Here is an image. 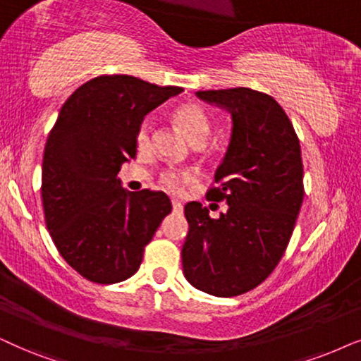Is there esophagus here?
I'll use <instances>...</instances> for the list:
<instances>
[{
    "instance_id": "1",
    "label": "esophagus",
    "mask_w": 361,
    "mask_h": 361,
    "mask_svg": "<svg viewBox=\"0 0 361 361\" xmlns=\"http://www.w3.org/2000/svg\"><path fill=\"white\" fill-rule=\"evenodd\" d=\"M172 209H174L176 214H182V210H184V205H182L179 200H172Z\"/></svg>"
}]
</instances>
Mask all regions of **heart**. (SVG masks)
<instances>
[{
    "mask_svg": "<svg viewBox=\"0 0 361 361\" xmlns=\"http://www.w3.org/2000/svg\"><path fill=\"white\" fill-rule=\"evenodd\" d=\"M176 123L179 126L182 133L185 134V137L190 140L192 144H199L207 140L209 133H210V121L207 118V114L200 109L199 106L195 104H182L179 109L176 111L174 114ZM151 133H152V126L151 121L146 119L137 130V147L139 149H146L151 144ZM190 176L189 174H176V172H167L164 176V187L169 189L172 192H177L182 187L184 182H189Z\"/></svg>",
    "mask_w": 361,
    "mask_h": 361,
    "instance_id": "b5f03b06",
    "label": "heart"
}]
</instances>
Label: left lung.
<instances>
[{
  "label": "left lung",
  "mask_w": 361,
  "mask_h": 361,
  "mask_svg": "<svg viewBox=\"0 0 361 361\" xmlns=\"http://www.w3.org/2000/svg\"><path fill=\"white\" fill-rule=\"evenodd\" d=\"M207 104L231 114L227 151L209 199L226 200L212 219L189 202L182 269L192 287L235 297L272 274L287 249L303 200L302 151L288 116L272 96L249 87L197 91Z\"/></svg>",
  "instance_id": "obj_1"
}]
</instances>
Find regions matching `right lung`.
<instances>
[{
    "label": "right lung",
    "instance_id": "obj_1",
    "mask_svg": "<svg viewBox=\"0 0 361 361\" xmlns=\"http://www.w3.org/2000/svg\"><path fill=\"white\" fill-rule=\"evenodd\" d=\"M180 92L128 74L99 76L61 107L43 156L46 227L63 259L91 282L133 277L171 214L164 192H129L118 174L135 157L144 118Z\"/></svg>",
    "mask_w": 361,
    "mask_h": 361
}]
</instances>
